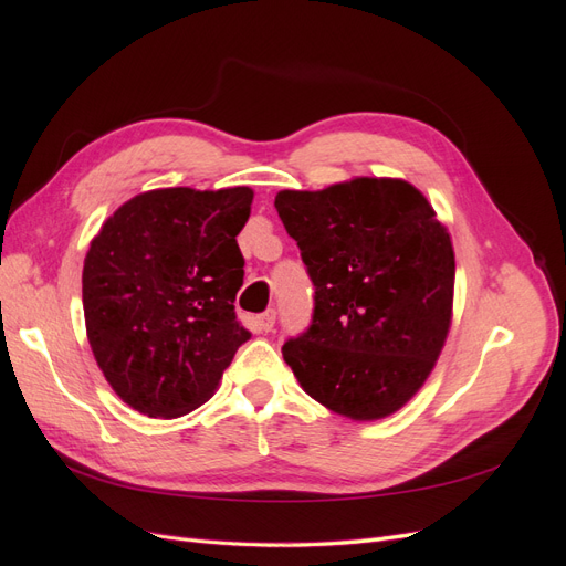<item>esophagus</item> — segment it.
Wrapping results in <instances>:
<instances>
[{
    "label": "esophagus",
    "mask_w": 566,
    "mask_h": 566,
    "mask_svg": "<svg viewBox=\"0 0 566 566\" xmlns=\"http://www.w3.org/2000/svg\"><path fill=\"white\" fill-rule=\"evenodd\" d=\"M273 323H276V312H273V310H266L264 314L256 316V325H260L262 333H271Z\"/></svg>",
    "instance_id": "obj_1"
}]
</instances>
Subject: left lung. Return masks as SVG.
Returning a JSON list of instances; mask_svg holds the SVG:
<instances>
[{
    "mask_svg": "<svg viewBox=\"0 0 566 566\" xmlns=\"http://www.w3.org/2000/svg\"><path fill=\"white\" fill-rule=\"evenodd\" d=\"M276 210L314 283V314L283 345L302 389L352 420H378L422 387L447 342L455 256L416 186L352 179L281 191Z\"/></svg>",
    "mask_w": 566,
    "mask_h": 566,
    "instance_id": "1",
    "label": "left lung"
}]
</instances>
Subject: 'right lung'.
<instances>
[{"label":"right lung","instance_id":"1","mask_svg":"<svg viewBox=\"0 0 566 566\" xmlns=\"http://www.w3.org/2000/svg\"><path fill=\"white\" fill-rule=\"evenodd\" d=\"M252 188H158L127 200L82 271L87 337L115 394L148 418L208 401L250 339L235 318L245 260L235 235Z\"/></svg>","mask_w":566,"mask_h":566}]
</instances>
